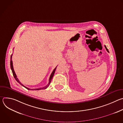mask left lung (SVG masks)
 <instances>
[{
    "instance_id": "left-lung-1",
    "label": "left lung",
    "mask_w": 123,
    "mask_h": 123,
    "mask_svg": "<svg viewBox=\"0 0 123 123\" xmlns=\"http://www.w3.org/2000/svg\"><path fill=\"white\" fill-rule=\"evenodd\" d=\"M105 48H106V50H107V51H108V52H109V50H108V49H107V47H106V46H105Z\"/></svg>"
}]
</instances>
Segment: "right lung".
Returning a JSON list of instances; mask_svg holds the SVG:
<instances>
[{"mask_svg":"<svg viewBox=\"0 0 123 123\" xmlns=\"http://www.w3.org/2000/svg\"><path fill=\"white\" fill-rule=\"evenodd\" d=\"M12 55H11V61H10L11 68V69H12V73L13 75V76H14V78H15V79L16 80V81L17 82H18V83H19L21 85H22V86H23L24 87H25L26 89H27V90H44V89H47V87L49 86V84H50V82H51V80H52V78H53V76H54V74H55V70H56V68L54 69L53 72H52L51 74H50V77H49V83L48 84V85H47V86H44V87H40V88H38V89H29V88H28V87H27L25 86H24L22 84H21V83L19 81V80H18V79L17 78L16 75L15 73V72H14V71L13 67V65H12Z\"/></svg>","mask_w":123,"mask_h":123,"instance_id":"add662e5","label":"right lung"}]
</instances>
